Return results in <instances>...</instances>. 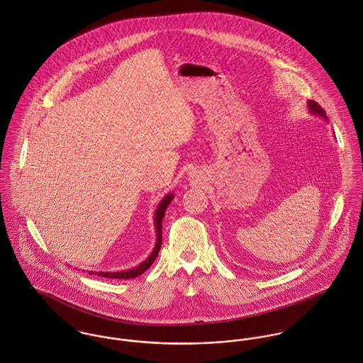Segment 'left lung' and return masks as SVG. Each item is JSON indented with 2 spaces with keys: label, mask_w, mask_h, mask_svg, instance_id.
<instances>
[{
  "label": "left lung",
  "mask_w": 363,
  "mask_h": 363,
  "mask_svg": "<svg viewBox=\"0 0 363 363\" xmlns=\"http://www.w3.org/2000/svg\"><path fill=\"white\" fill-rule=\"evenodd\" d=\"M308 110H309V113H311L312 116L320 117V118H323L324 121L328 122V120H327V116H325V111L323 110L322 107H320L316 101L309 100V101H308Z\"/></svg>",
  "instance_id": "8db88e82"
}]
</instances>
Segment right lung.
I'll return each mask as SVG.
<instances>
[{
	"mask_svg": "<svg viewBox=\"0 0 363 363\" xmlns=\"http://www.w3.org/2000/svg\"><path fill=\"white\" fill-rule=\"evenodd\" d=\"M174 199V194L169 192L167 194L162 201L159 203L157 208H156V213H155V230H156V245L152 250V253L147 256V259H145L140 264L132 267V269H128V270H122V272H89L90 274H96V276H100V277H106V279H118V280H128V279H133V277H138L140 274H143L152 264L153 262L156 260L159 252H160V247H162V218H164V214H165V210L167 207L169 206V203Z\"/></svg>",
	"mask_w": 363,
	"mask_h": 363,
	"instance_id": "add662e5",
	"label": "right lung"
}]
</instances>
